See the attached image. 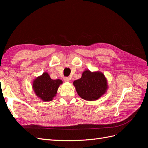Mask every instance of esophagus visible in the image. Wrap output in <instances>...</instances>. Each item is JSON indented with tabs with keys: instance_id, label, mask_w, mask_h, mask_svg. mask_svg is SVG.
<instances>
[{
	"instance_id": "34e87169",
	"label": "esophagus",
	"mask_w": 148,
	"mask_h": 148,
	"mask_svg": "<svg viewBox=\"0 0 148 148\" xmlns=\"http://www.w3.org/2000/svg\"><path fill=\"white\" fill-rule=\"evenodd\" d=\"M63 79H64V82H66L70 81V78H69V77H64Z\"/></svg>"
}]
</instances>
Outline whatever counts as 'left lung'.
I'll return each mask as SVG.
<instances>
[{
    "mask_svg": "<svg viewBox=\"0 0 148 148\" xmlns=\"http://www.w3.org/2000/svg\"><path fill=\"white\" fill-rule=\"evenodd\" d=\"M78 95L87 101L97 100L106 92L107 88V80L100 72H91L86 70L82 77L73 82Z\"/></svg>",
    "mask_w": 148,
    "mask_h": 148,
    "instance_id": "8db88e82",
    "label": "left lung"
}]
</instances>
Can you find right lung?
I'll list each match as a JSON object with an SVG mask.
<instances>
[{"label":"right lung","instance_id":"obj_1","mask_svg":"<svg viewBox=\"0 0 148 148\" xmlns=\"http://www.w3.org/2000/svg\"><path fill=\"white\" fill-rule=\"evenodd\" d=\"M62 83V80L52 79L47 73H44L34 79L33 88L36 95L42 101H51L56 96L59 85Z\"/></svg>","mask_w":148,"mask_h":148}]
</instances>
